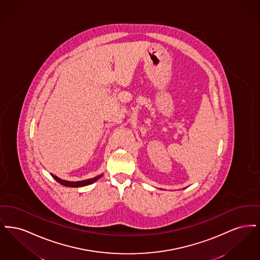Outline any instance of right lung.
<instances>
[{
	"instance_id": "obj_1",
	"label": "right lung",
	"mask_w": 260,
	"mask_h": 260,
	"mask_svg": "<svg viewBox=\"0 0 260 260\" xmlns=\"http://www.w3.org/2000/svg\"><path fill=\"white\" fill-rule=\"evenodd\" d=\"M51 176H52V177H53L57 182H59L60 184H62V185L67 186V187H82V186L89 185V184H91V183L95 182L96 180H99V178L102 176V174L98 175V176H95V177H93V178H90V179L83 180V181H76V182L62 180V179L58 178L57 176H55V175H53V174H51Z\"/></svg>"
}]
</instances>
